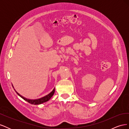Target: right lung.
<instances>
[{"label":"right lung","instance_id":"add662e5","mask_svg":"<svg viewBox=\"0 0 129 129\" xmlns=\"http://www.w3.org/2000/svg\"><path fill=\"white\" fill-rule=\"evenodd\" d=\"M13 86V85H12ZM14 90L15 91V90L14 89ZM15 92H16V93H17V94L21 97V98L22 99H24L25 101H27V102H28V103L32 104H34V105H39V104H41L43 103H45L46 102H47L48 101H49L50 99H51V97L53 96L54 92H55V88H54V89L53 90L50 92L49 93H48V95H46L45 96L43 97H41V98L40 99H37V100H29V99H27L26 98H25V97H22L21 95H20V94H19V93H18L16 91H15Z\"/></svg>","mask_w":129,"mask_h":129}]
</instances>
